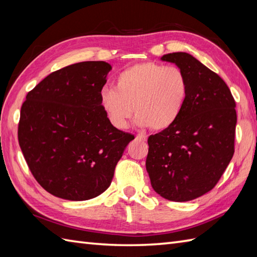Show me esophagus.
Returning a JSON list of instances; mask_svg holds the SVG:
<instances>
[{
    "label": "esophagus",
    "instance_id": "34e87169",
    "mask_svg": "<svg viewBox=\"0 0 257 257\" xmlns=\"http://www.w3.org/2000/svg\"><path fill=\"white\" fill-rule=\"evenodd\" d=\"M136 139L140 140V141H145L147 139V136L144 135V134H139V135H137V137H136Z\"/></svg>",
    "mask_w": 257,
    "mask_h": 257
}]
</instances>
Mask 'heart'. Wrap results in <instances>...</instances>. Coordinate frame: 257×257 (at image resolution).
<instances>
[{
  "label": "heart",
  "mask_w": 257,
  "mask_h": 257,
  "mask_svg": "<svg viewBox=\"0 0 257 257\" xmlns=\"http://www.w3.org/2000/svg\"><path fill=\"white\" fill-rule=\"evenodd\" d=\"M188 95L189 81L181 68L147 62L122 70L114 90L102 89L100 99L114 127H127L135 109L139 125L160 132L179 119Z\"/></svg>",
  "instance_id": "b5f03b06"
}]
</instances>
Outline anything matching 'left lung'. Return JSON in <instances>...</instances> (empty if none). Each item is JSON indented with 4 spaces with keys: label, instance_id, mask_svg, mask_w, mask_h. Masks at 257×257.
<instances>
[{
    "label": "left lung",
    "instance_id": "8db88e82",
    "mask_svg": "<svg viewBox=\"0 0 257 257\" xmlns=\"http://www.w3.org/2000/svg\"><path fill=\"white\" fill-rule=\"evenodd\" d=\"M189 81L187 102L171 127L148 138L151 185L162 198L194 200L219 182L234 155L235 100L225 81L188 53L166 54Z\"/></svg>",
    "mask_w": 257,
    "mask_h": 257
}]
</instances>
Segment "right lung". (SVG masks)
<instances>
[{"label":"right lung","instance_id":"add662e5","mask_svg":"<svg viewBox=\"0 0 257 257\" xmlns=\"http://www.w3.org/2000/svg\"><path fill=\"white\" fill-rule=\"evenodd\" d=\"M111 66L81 62L50 74L21 108L19 144L36 181L69 201L96 198L109 188L135 136L111 124L100 94Z\"/></svg>","mask_w":257,"mask_h":257}]
</instances>
